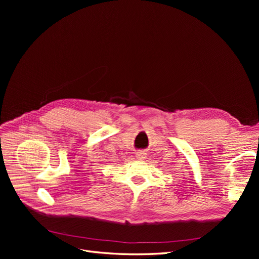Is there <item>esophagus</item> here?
Instances as JSON below:
<instances>
[{
    "label": "esophagus",
    "mask_w": 259,
    "mask_h": 259,
    "mask_svg": "<svg viewBox=\"0 0 259 259\" xmlns=\"http://www.w3.org/2000/svg\"><path fill=\"white\" fill-rule=\"evenodd\" d=\"M146 155H147V153H146V152H144V151H138V152L136 153L137 159H139V160H144V159H146Z\"/></svg>",
    "instance_id": "34e87169"
}]
</instances>
